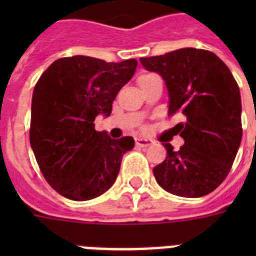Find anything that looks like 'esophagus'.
<instances>
[{
  "label": "esophagus",
  "mask_w": 256,
  "mask_h": 256,
  "mask_svg": "<svg viewBox=\"0 0 256 256\" xmlns=\"http://www.w3.org/2000/svg\"><path fill=\"white\" fill-rule=\"evenodd\" d=\"M136 146H140V148H148V146L152 144V140H148V138L138 136V138H136Z\"/></svg>",
  "instance_id": "esophagus-1"
}]
</instances>
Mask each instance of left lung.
Instances as JSON below:
<instances>
[{
    "instance_id": "1",
    "label": "left lung",
    "mask_w": 256,
    "mask_h": 256,
    "mask_svg": "<svg viewBox=\"0 0 256 256\" xmlns=\"http://www.w3.org/2000/svg\"><path fill=\"white\" fill-rule=\"evenodd\" d=\"M140 61L164 78L168 114L186 116V124L175 126L184 144L175 152L164 144L166 160L152 168L156 182L184 198L210 194L230 172L242 140L238 84L226 64L208 50L184 48Z\"/></svg>"
}]
</instances>
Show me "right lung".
<instances>
[{
    "mask_svg": "<svg viewBox=\"0 0 256 256\" xmlns=\"http://www.w3.org/2000/svg\"><path fill=\"white\" fill-rule=\"evenodd\" d=\"M138 62L88 56L60 58L45 70L32 98L30 146L50 186L72 200L96 198L114 184L132 136L96 132V116L112 114V100Z\"/></svg>",
    "mask_w": 256,
    "mask_h": 256,
    "instance_id": "obj_1",
    "label": "right lung"
}]
</instances>
